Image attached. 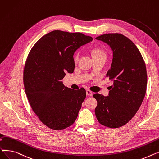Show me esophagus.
<instances>
[{"instance_id":"34e87169","label":"esophagus","mask_w":159,"mask_h":159,"mask_svg":"<svg viewBox=\"0 0 159 159\" xmlns=\"http://www.w3.org/2000/svg\"><path fill=\"white\" fill-rule=\"evenodd\" d=\"M86 92H87V95L89 96H92L93 95V92L91 90H89V89L86 90Z\"/></svg>"}]
</instances>
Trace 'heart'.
Here are the masks:
<instances>
[{
    "instance_id": "heart-1",
    "label": "heart",
    "mask_w": 159,
    "mask_h": 159,
    "mask_svg": "<svg viewBox=\"0 0 159 159\" xmlns=\"http://www.w3.org/2000/svg\"><path fill=\"white\" fill-rule=\"evenodd\" d=\"M92 55L93 57H101V56H106L105 52L102 51L101 49L99 48H95L92 51ZM79 58V54L76 53L74 56V61H76L78 60Z\"/></svg>"
}]
</instances>
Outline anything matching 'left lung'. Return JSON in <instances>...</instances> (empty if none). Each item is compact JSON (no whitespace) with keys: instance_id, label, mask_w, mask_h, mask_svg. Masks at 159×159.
Masks as SVG:
<instances>
[{"instance_id":"8db88e82","label":"left lung","mask_w":159,"mask_h":159,"mask_svg":"<svg viewBox=\"0 0 159 159\" xmlns=\"http://www.w3.org/2000/svg\"><path fill=\"white\" fill-rule=\"evenodd\" d=\"M96 39L108 44L113 51L106 76L114 83L108 96L93 95L98 101L95 114L100 124L117 128L128 123L142 104L147 87L146 65L137 46L123 34L107 33Z\"/></svg>"}]
</instances>
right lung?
I'll list each match as a JSON object with an SVG mask.
<instances>
[{
  "label": "right lung",
  "mask_w": 159,
  "mask_h": 159,
  "mask_svg": "<svg viewBox=\"0 0 159 159\" xmlns=\"http://www.w3.org/2000/svg\"><path fill=\"white\" fill-rule=\"evenodd\" d=\"M92 40L81 33L55 30L37 41L27 56L23 77L27 98L41 122L53 130L75 122L86 98L85 89L65 87L61 80L74 72V52Z\"/></svg>",
  "instance_id": "add662e5"
}]
</instances>
